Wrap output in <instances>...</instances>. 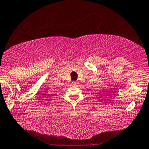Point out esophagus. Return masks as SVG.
<instances>
[{
  "instance_id": "1",
  "label": "esophagus",
  "mask_w": 149,
  "mask_h": 149,
  "mask_svg": "<svg viewBox=\"0 0 149 149\" xmlns=\"http://www.w3.org/2000/svg\"><path fill=\"white\" fill-rule=\"evenodd\" d=\"M72 84L75 85V84H77V81H72Z\"/></svg>"
}]
</instances>
